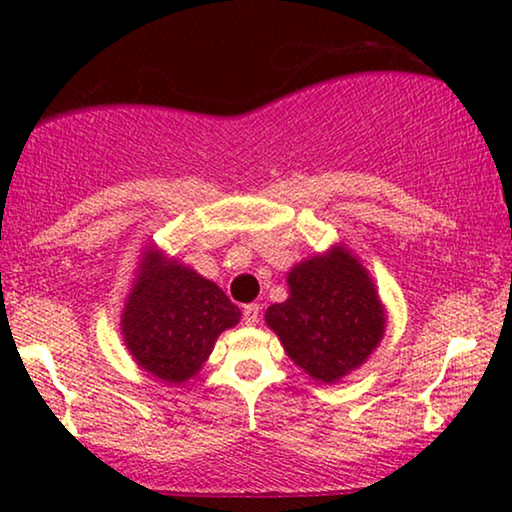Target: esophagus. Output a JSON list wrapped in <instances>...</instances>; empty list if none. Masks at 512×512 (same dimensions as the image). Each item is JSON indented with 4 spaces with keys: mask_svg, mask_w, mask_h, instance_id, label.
Returning a JSON list of instances; mask_svg holds the SVG:
<instances>
[{
    "mask_svg": "<svg viewBox=\"0 0 512 512\" xmlns=\"http://www.w3.org/2000/svg\"><path fill=\"white\" fill-rule=\"evenodd\" d=\"M258 314H261V307H258L256 303H249V305H244V310H242V321L247 326H254L256 321H258Z\"/></svg>",
    "mask_w": 512,
    "mask_h": 512,
    "instance_id": "esophagus-1",
    "label": "esophagus"
}]
</instances>
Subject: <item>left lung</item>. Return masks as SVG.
I'll list each match as a JSON object with an SVG mask.
<instances>
[{
	"mask_svg": "<svg viewBox=\"0 0 512 512\" xmlns=\"http://www.w3.org/2000/svg\"><path fill=\"white\" fill-rule=\"evenodd\" d=\"M291 296L265 321L296 366L319 382H338L361 366L384 335V310L368 272L345 249L296 265Z\"/></svg>",
	"mask_w": 512,
	"mask_h": 512,
	"instance_id": "8db88e82",
	"label": "left lung"
}]
</instances>
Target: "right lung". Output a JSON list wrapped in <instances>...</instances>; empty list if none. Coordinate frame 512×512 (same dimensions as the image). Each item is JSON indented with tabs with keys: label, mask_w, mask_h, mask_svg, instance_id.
Instances as JSON below:
<instances>
[{
	"label": "right lung",
	"mask_w": 512,
	"mask_h": 512,
	"mask_svg": "<svg viewBox=\"0 0 512 512\" xmlns=\"http://www.w3.org/2000/svg\"><path fill=\"white\" fill-rule=\"evenodd\" d=\"M123 312V338L144 370L165 382H184L212 354L221 331L240 310L219 286L177 261L146 251Z\"/></svg>",
	"instance_id": "obj_1"
}]
</instances>
